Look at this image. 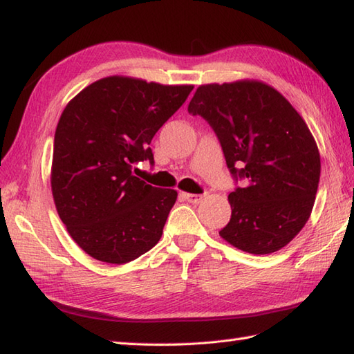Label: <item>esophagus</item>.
Returning <instances> with one entry per match:
<instances>
[{"instance_id": "1", "label": "esophagus", "mask_w": 354, "mask_h": 354, "mask_svg": "<svg viewBox=\"0 0 354 354\" xmlns=\"http://www.w3.org/2000/svg\"><path fill=\"white\" fill-rule=\"evenodd\" d=\"M183 198L185 201L192 202V204H199V202L204 199V194H193V193H183Z\"/></svg>"}]
</instances>
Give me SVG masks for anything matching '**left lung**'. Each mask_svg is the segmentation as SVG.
Instances as JSON below:
<instances>
[{"instance_id": "1", "label": "left lung", "mask_w": 354, "mask_h": 354, "mask_svg": "<svg viewBox=\"0 0 354 354\" xmlns=\"http://www.w3.org/2000/svg\"><path fill=\"white\" fill-rule=\"evenodd\" d=\"M189 112L207 120L228 169L246 181L228 194L231 219L219 236L255 255L281 250L309 221L319 184V150L303 117L250 79L201 85Z\"/></svg>"}]
</instances>
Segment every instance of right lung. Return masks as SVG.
Segmentation results:
<instances>
[{
    "label": "right lung",
    "instance_id": "add662e5",
    "mask_svg": "<svg viewBox=\"0 0 354 354\" xmlns=\"http://www.w3.org/2000/svg\"><path fill=\"white\" fill-rule=\"evenodd\" d=\"M193 85L103 77L66 104L55 133L51 193L71 239L93 259L123 265L160 242L178 192L132 175L158 129Z\"/></svg>",
    "mask_w": 354,
    "mask_h": 354
}]
</instances>
